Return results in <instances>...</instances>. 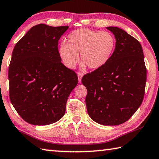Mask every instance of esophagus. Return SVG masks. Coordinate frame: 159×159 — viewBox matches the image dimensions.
Returning a JSON list of instances; mask_svg holds the SVG:
<instances>
[{"instance_id": "obj_1", "label": "esophagus", "mask_w": 159, "mask_h": 159, "mask_svg": "<svg viewBox=\"0 0 159 159\" xmlns=\"http://www.w3.org/2000/svg\"><path fill=\"white\" fill-rule=\"evenodd\" d=\"M83 76V74L81 73V72H79V73H78V78H79V82L81 81V79H82Z\"/></svg>"}]
</instances>
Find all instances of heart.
Returning <instances> with one entry per match:
<instances>
[{"label":"heart","instance_id":"1","mask_svg":"<svg viewBox=\"0 0 159 159\" xmlns=\"http://www.w3.org/2000/svg\"><path fill=\"white\" fill-rule=\"evenodd\" d=\"M67 41V44L62 42L59 46L58 54L69 69L76 66L79 54L83 67L88 65L92 70L102 67L111 58L116 46V39L111 33L88 28L71 32Z\"/></svg>","mask_w":159,"mask_h":159}]
</instances>
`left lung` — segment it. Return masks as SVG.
Returning <instances> with one entry per match:
<instances>
[{
  "label": "left lung",
  "instance_id": "left-lung-1",
  "mask_svg": "<svg viewBox=\"0 0 159 159\" xmlns=\"http://www.w3.org/2000/svg\"><path fill=\"white\" fill-rule=\"evenodd\" d=\"M116 46L102 67L82 78L87 88L85 103L89 116L106 126L119 125L130 119L143 102L147 69L140 43L117 27H107Z\"/></svg>",
  "mask_w": 159,
  "mask_h": 159
}]
</instances>
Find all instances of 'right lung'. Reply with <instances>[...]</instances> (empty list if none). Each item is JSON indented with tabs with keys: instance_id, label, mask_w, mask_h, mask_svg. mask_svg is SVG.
<instances>
[{
	"instance_id": "obj_1",
	"label": "right lung",
	"mask_w": 159,
	"mask_h": 159,
	"mask_svg": "<svg viewBox=\"0 0 159 159\" xmlns=\"http://www.w3.org/2000/svg\"><path fill=\"white\" fill-rule=\"evenodd\" d=\"M69 26L38 24L16 43L8 70L10 99L18 114L34 125H48L64 116L75 72L61 62L58 40Z\"/></svg>"
}]
</instances>
